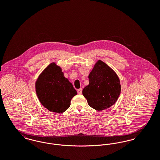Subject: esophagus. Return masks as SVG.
<instances>
[{
    "instance_id": "1",
    "label": "esophagus",
    "mask_w": 160,
    "mask_h": 160,
    "mask_svg": "<svg viewBox=\"0 0 160 160\" xmlns=\"http://www.w3.org/2000/svg\"><path fill=\"white\" fill-rule=\"evenodd\" d=\"M77 93H78V94H82V88H80V89H78V90H77Z\"/></svg>"
}]
</instances>
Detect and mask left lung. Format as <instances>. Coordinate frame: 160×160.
<instances>
[{
	"label": "left lung",
	"instance_id": "1",
	"mask_svg": "<svg viewBox=\"0 0 160 160\" xmlns=\"http://www.w3.org/2000/svg\"><path fill=\"white\" fill-rule=\"evenodd\" d=\"M88 77L89 83L84 88L82 93L89 106L98 111L113 106L121 91L119 78L114 71L99 60Z\"/></svg>",
	"mask_w": 160,
	"mask_h": 160
}]
</instances>
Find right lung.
Segmentation results:
<instances>
[{"mask_svg":"<svg viewBox=\"0 0 160 160\" xmlns=\"http://www.w3.org/2000/svg\"><path fill=\"white\" fill-rule=\"evenodd\" d=\"M35 89L42 105L57 113L65 112L71 105V99L77 94L72 83L64 77L61 67L54 62L39 76Z\"/></svg>","mask_w":160,"mask_h":160,"instance_id":"obj_1","label":"right lung"}]
</instances>
